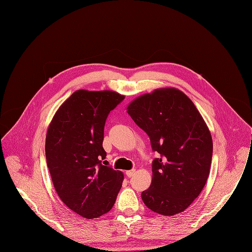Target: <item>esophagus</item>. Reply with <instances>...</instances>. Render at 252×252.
<instances>
[{
  "mask_svg": "<svg viewBox=\"0 0 252 252\" xmlns=\"http://www.w3.org/2000/svg\"><path fill=\"white\" fill-rule=\"evenodd\" d=\"M135 172H136V169H131V170H127L126 171V175L128 176V177H132L134 174H135Z\"/></svg>",
  "mask_w": 252,
  "mask_h": 252,
  "instance_id": "1",
  "label": "esophagus"
}]
</instances>
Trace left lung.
<instances>
[{"label": "left lung", "mask_w": 252, "mask_h": 252, "mask_svg": "<svg viewBox=\"0 0 252 252\" xmlns=\"http://www.w3.org/2000/svg\"><path fill=\"white\" fill-rule=\"evenodd\" d=\"M127 112L160 156L153 161L152 183L142 192L143 202L163 216L185 211L203 190L210 173L213 141L202 115L175 88L157 89L136 97Z\"/></svg>", "instance_id": "1"}]
</instances>
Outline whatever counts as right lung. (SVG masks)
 <instances>
[{"label":"right lung","instance_id":"add662e5","mask_svg":"<svg viewBox=\"0 0 252 252\" xmlns=\"http://www.w3.org/2000/svg\"><path fill=\"white\" fill-rule=\"evenodd\" d=\"M125 95L113 91L79 90L54 114L47 130L45 154L54 188L63 203L86 219L113 207L123 172L101 164L103 129L111 110Z\"/></svg>","mask_w":252,"mask_h":252}]
</instances>
